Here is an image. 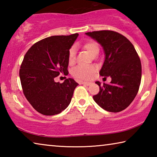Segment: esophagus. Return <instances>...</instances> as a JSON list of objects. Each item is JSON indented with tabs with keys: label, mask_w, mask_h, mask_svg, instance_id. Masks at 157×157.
Listing matches in <instances>:
<instances>
[{
	"label": "esophagus",
	"mask_w": 157,
	"mask_h": 157,
	"mask_svg": "<svg viewBox=\"0 0 157 157\" xmlns=\"http://www.w3.org/2000/svg\"><path fill=\"white\" fill-rule=\"evenodd\" d=\"M91 84V82H80V84L86 85V86H89V85Z\"/></svg>",
	"instance_id": "34e87169"
}]
</instances>
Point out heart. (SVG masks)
<instances>
[{
	"mask_svg": "<svg viewBox=\"0 0 157 157\" xmlns=\"http://www.w3.org/2000/svg\"><path fill=\"white\" fill-rule=\"evenodd\" d=\"M83 48L92 57L96 56L100 51L99 45L96 41L93 40L85 42L83 45ZM75 47L72 46L68 50V59L69 63H73L75 62ZM95 71H96V68L94 66H78L74 68L73 74L76 78L82 79V80H88L92 78Z\"/></svg>",
	"mask_w": 157,
	"mask_h": 157,
	"instance_id": "heart-1",
	"label": "heart"
}]
</instances>
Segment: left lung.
<instances>
[{
	"instance_id": "1",
	"label": "left lung",
	"mask_w": 157,
	"mask_h": 157,
	"mask_svg": "<svg viewBox=\"0 0 157 157\" xmlns=\"http://www.w3.org/2000/svg\"><path fill=\"white\" fill-rule=\"evenodd\" d=\"M104 50L105 59L100 71L103 77H111L110 84L95 82L100 91L94 95L97 104L110 112H119L131 104L136 97L141 80V63L133 44L121 34L111 30L86 33Z\"/></svg>"
}]
</instances>
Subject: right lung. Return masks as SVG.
<instances>
[{"instance_id":"right-lung-1","label":"right lung","mask_w":157,"mask_h":157,"mask_svg":"<svg viewBox=\"0 0 157 157\" xmlns=\"http://www.w3.org/2000/svg\"><path fill=\"white\" fill-rule=\"evenodd\" d=\"M78 33L52 36L34 44L25 55L19 76L26 99L39 113L53 116L67 108L78 84L72 78L63 83L54 79L68 73V50Z\"/></svg>"}]
</instances>
